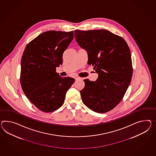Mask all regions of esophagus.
<instances>
[{
    "mask_svg": "<svg viewBox=\"0 0 156 156\" xmlns=\"http://www.w3.org/2000/svg\"><path fill=\"white\" fill-rule=\"evenodd\" d=\"M82 78H80V77H78V76H76L75 78V80H81Z\"/></svg>",
    "mask_w": 156,
    "mask_h": 156,
    "instance_id": "1",
    "label": "esophagus"
}]
</instances>
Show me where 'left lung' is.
I'll list each match as a JSON object with an SVG mask.
<instances>
[{"label": "left lung", "mask_w": 156, "mask_h": 156, "mask_svg": "<svg viewBox=\"0 0 156 156\" xmlns=\"http://www.w3.org/2000/svg\"><path fill=\"white\" fill-rule=\"evenodd\" d=\"M78 45L87 52L88 64L98 74L96 81L84 80L80 93L91 110L106 113L117 106L125 94L133 76L131 55L125 39L101 29L74 31Z\"/></svg>", "instance_id": "1"}]
</instances>
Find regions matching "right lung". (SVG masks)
<instances>
[{
  "instance_id": "right-lung-1",
  "label": "right lung",
  "mask_w": 156,
  "mask_h": 156,
  "mask_svg": "<svg viewBox=\"0 0 156 156\" xmlns=\"http://www.w3.org/2000/svg\"><path fill=\"white\" fill-rule=\"evenodd\" d=\"M74 38L73 31L50 30L29 43L21 61L20 83L31 103L43 112L60 108L66 94L75 82L56 72L62 55Z\"/></svg>"
}]
</instances>
